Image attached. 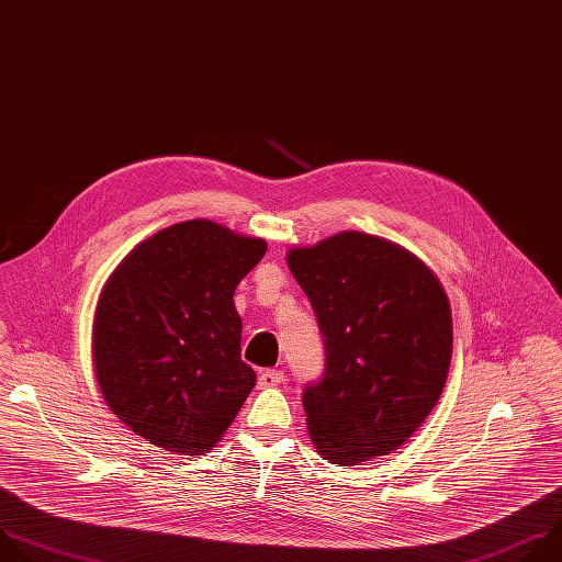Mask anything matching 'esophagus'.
<instances>
[{
    "label": "esophagus",
    "instance_id": "esophagus-1",
    "mask_svg": "<svg viewBox=\"0 0 562 562\" xmlns=\"http://www.w3.org/2000/svg\"><path fill=\"white\" fill-rule=\"evenodd\" d=\"M283 383V372L281 370H263L259 374V387L268 390V387H277Z\"/></svg>",
    "mask_w": 562,
    "mask_h": 562
}]
</instances>
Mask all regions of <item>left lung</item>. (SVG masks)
<instances>
[{"label": "left lung", "instance_id": "obj_1", "mask_svg": "<svg viewBox=\"0 0 562 562\" xmlns=\"http://www.w3.org/2000/svg\"><path fill=\"white\" fill-rule=\"evenodd\" d=\"M285 259L325 346L323 381L303 392L316 452L350 468L401 450L450 372L452 307L440 281L403 246L357 231Z\"/></svg>", "mask_w": 562, "mask_h": 562}]
</instances>
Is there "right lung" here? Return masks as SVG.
I'll use <instances>...</instances> for the list:
<instances>
[{
  "mask_svg": "<svg viewBox=\"0 0 562 562\" xmlns=\"http://www.w3.org/2000/svg\"><path fill=\"white\" fill-rule=\"evenodd\" d=\"M266 250L261 237L190 218L137 244L108 277L92 368L110 412L137 436L199 457L226 434L257 383L233 296Z\"/></svg>",
  "mask_w": 562,
  "mask_h": 562,
  "instance_id": "obj_1",
  "label": "right lung"
}]
</instances>
